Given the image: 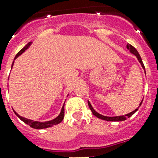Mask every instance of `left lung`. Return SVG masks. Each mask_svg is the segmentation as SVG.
I'll return each instance as SVG.
<instances>
[{
	"instance_id": "left-lung-1",
	"label": "left lung",
	"mask_w": 158,
	"mask_h": 158,
	"mask_svg": "<svg viewBox=\"0 0 158 158\" xmlns=\"http://www.w3.org/2000/svg\"><path fill=\"white\" fill-rule=\"evenodd\" d=\"M127 49L129 50V52H131V53H133L134 55L136 56V57H137V59H138V61L139 62V63L141 64V66H142L143 69H145V66H144V64H143V62L142 60H141V57H140V56H139V54L138 53V52H137V50H136L133 45H129V44H128L127 45ZM141 103H142V102H140V104H139V106L141 105ZM88 105H89V109L91 110V112H92V113L95 115L96 117H97L98 118H101V119H103V120H106V121H113V122H115V121H123V120H126V119L128 118H129V117H131L134 114V113H135L136 111L138 110V108L137 109H135V111H133L132 113H128V114H126V115H123V116H117V117H106V116H103V115H102V114H100V113H96V111L94 110V108L92 107V106H91V104L89 103V102H88Z\"/></svg>"
}]
</instances>
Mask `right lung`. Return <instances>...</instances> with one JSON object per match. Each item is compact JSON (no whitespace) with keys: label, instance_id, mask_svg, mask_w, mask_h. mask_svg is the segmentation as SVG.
Masks as SVG:
<instances>
[{"label":"right lung","instance_id":"right-lung-1","mask_svg":"<svg viewBox=\"0 0 158 158\" xmlns=\"http://www.w3.org/2000/svg\"><path fill=\"white\" fill-rule=\"evenodd\" d=\"M31 45V42H29V43H28L27 45L23 47V48L20 51V52L16 55L15 58H14V60H15L19 56H20L21 54H22L23 52H24L25 50H27V49L29 48V45ZM13 62H12V66H13ZM13 112H14V113H15L17 116L19 117V118L22 120L23 122H24L25 123H27L28 125H29L30 127H32V128H34V129H46V128H49V127H52V126L53 125H56V124H57V123H60L62 122V119H63V118H64V106H62V111H61V113H60V114H59L58 116L56 117V118H54L53 120H51V121H47V122H38V121H33V120H30V119H27L25 118H23V117L19 116L18 113H16L15 111L13 110Z\"/></svg>","mask_w":158,"mask_h":158}]
</instances>
